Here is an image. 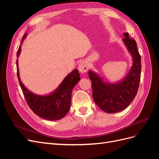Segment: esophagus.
I'll list each match as a JSON object with an SVG mask.
<instances>
[{"label": "esophagus", "mask_w": 159, "mask_h": 159, "mask_svg": "<svg viewBox=\"0 0 159 159\" xmlns=\"http://www.w3.org/2000/svg\"><path fill=\"white\" fill-rule=\"evenodd\" d=\"M78 70L81 73H85V72L87 71L88 70V66L87 63L85 61L80 62L78 66Z\"/></svg>", "instance_id": "obj_1"}]
</instances>
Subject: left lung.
I'll return each instance as SVG.
<instances>
[{"label":"left lung","mask_w":159,"mask_h":159,"mask_svg":"<svg viewBox=\"0 0 159 159\" xmlns=\"http://www.w3.org/2000/svg\"><path fill=\"white\" fill-rule=\"evenodd\" d=\"M123 41L131 53L133 64L129 74L117 84H106L93 71H89L92 81L93 98L96 105L103 111L113 113L127 108L135 97L140 84L141 58L137 50L136 41L125 32Z\"/></svg>","instance_id":"obj_1"}]
</instances>
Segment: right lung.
<instances>
[{"mask_svg":"<svg viewBox=\"0 0 159 159\" xmlns=\"http://www.w3.org/2000/svg\"><path fill=\"white\" fill-rule=\"evenodd\" d=\"M26 36V34L23 36L21 44ZM21 44L19 46L16 53L17 57L20 54ZM18 64L17 60V77L19 84L20 85L26 103L32 111L38 116L50 121H56L63 118L68 113L70 108L72 89L80 80L78 70H74L66 77L54 93L49 95L40 96L31 93L24 86L19 76Z\"/></svg>","mask_w":159,"mask_h":159,"instance_id":"obj_1","label":"right lung"}]
</instances>
